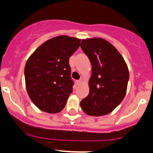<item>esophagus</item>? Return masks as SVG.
Here are the masks:
<instances>
[{
  "mask_svg": "<svg viewBox=\"0 0 153 153\" xmlns=\"http://www.w3.org/2000/svg\"><path fill=\"white\" fill-rule=\"evenodd\" d=\"M82 83H83V80H82V79L78 80V81H76V84H77V85L81 84Z\"/></svg>",
  "mask_w": 153,
  "mask_h": 153,
  "instance_id": "34e87169",
  "label": "esophagus"
}]
</instances>
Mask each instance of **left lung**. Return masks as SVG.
<instances>
[{
  "mask_svg": "<svg viewBox=\"0 0 153 153\" xmlns=\"http://www.w3.org/2000/svg\"><path fill=\"white\" fill-rule=\"evenodd\" d=\"M81 48L91 64L89 94L82 100L85 114L100 117L111 113L126 94L128 65L113 45L102 38L82 39Z\"/></svg>",
  "mask_w": 153,
  "mask_h": 153,
  "instance_id": "1",
  "label": "left lung"
}]
</instances>
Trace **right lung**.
Here are the masks:
<instances>
[{
  "mask_svg": "<svg viewBox=\"0 0 153 153\" xmlns=\"http://www.w3.org/2000/svg\"><path fill=\"white\" fill-rule=\"evenodd\" d=\"M81 39L61 35L45 42L30 56L25 66L28 96L41 111L50 114L63 110L72 91L69 59Z\"/></svg>",
  "mask_w": 153,
  "mask_h": 153,
  "instance_id": "1",
  "label": "right lung"
}]
</instances>
